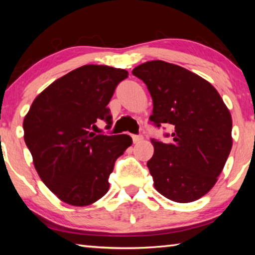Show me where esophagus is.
Masks as SVG:
<instances>
[{
  "instance_id": "1",
  "label": "esophagus",
  "mask_w": 255,
  "mask_h": 255,
  "mask_svg": "<svg viewBox=\"0 0 255 255\" xmlns=\"http://www.w3.org/2000/svg\"><path fill=\"white\" fill-rule=\"evenodd\" d=\"M131 138H132V141H133V144H137V143H140L141 140L144 139V137L143 136H137V135H132L131 136Z\"/></svg>"
}]
</instances>
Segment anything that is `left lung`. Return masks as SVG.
Returning <instances> with one entry per match:
<instances>
[{
  "label": "left lung",
  "mask_w": 255,
  "mask_h": 255,
  "mask_svg": "<svg viewBox=\"0 0 255 255\" xmlns=\"http://www.w3.org/2000/svg\"><path fill=\"white\" fill-rule=\"evenodd\" d=\"M132 74L152 97L150 122L171 125L173 130L170 143L152 139L147 166L155 189L181 204L200 199L217 182L231 153L230 110L208 81L175 64L150 60Z\"/></svg>",
  "instance_id": "8db88e82"
}]
</instances>
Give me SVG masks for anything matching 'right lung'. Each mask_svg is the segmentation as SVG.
<instances>
[{
  "mask_svg": "<svg viewBox=\"0 0 255 255\" xmlns=\"http://www.w3.org/2000/svg\"><path fill=\"white\" fill-rule=\"evenodd\" d=\"M128 72L84 65L38 94L23 119L24 141L38 175L65 204L84 207L109 190L116 159L132 144L128 135H97L99 119L111 123L108 103Z\"/></svg>",
  "mask_w": 255,
  "mask_h": 255,
  "instance_id": "1",
  "label": "right lung"
}]
</instances>
